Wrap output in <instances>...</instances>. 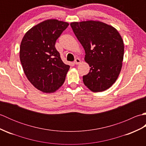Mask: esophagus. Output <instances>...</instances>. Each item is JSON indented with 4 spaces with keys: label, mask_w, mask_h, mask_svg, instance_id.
Wrapping results in <instances>:
<instances>
[{
    "label": "esophagus",
    "mask_w": 146,
    "mask_h": 146,
    "mask_svg": "<svg viewBox=\"0 0 146 146\" xmlns=\"http://www.w3.org/2000/svg\"><path fill=\"white\" fill-rule=\"evenodd\" d=\"M80 63H81V60H80V59H79V58H76L75 60V61H74V64H78Z\"/></svg>",
    "instance_id": "1"
}]
</instances>
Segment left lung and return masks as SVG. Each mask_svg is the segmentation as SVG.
Masks as SVG:
<instances>
[{
    "mask_svg": "<svg viewBox=\"0 0 146 146\" xmlns=\"http://www.w3.org/2000/svg\"><path fill=\"white\" fill-rule=\"evenodd\" d=\"M70 26L85 49V61L90 69L83 76L92 92H100L112 86L122 66L124 44L117 30L99 21L73 22Z\"/></svg>",
    "mask_w": 146,
    "mask_h": 146,
    "instance_id": "obj_1",
    "label": "left lung"
}]
</instances>
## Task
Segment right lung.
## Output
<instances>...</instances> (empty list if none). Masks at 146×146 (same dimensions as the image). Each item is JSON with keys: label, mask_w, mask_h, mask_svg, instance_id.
Returning a JSON list of instances; mask_svg holds the SVG:
<instances>
[{"label": "right lung", "mask_w": 146, "mask_h": 146, "mask_svg": "<svg viewBox=\"0 0 146 146\" xmlns=\"http://www.w3.org/2000/svg\"><path fill=\"white\" fill-rule=\"evenodd\" d=\"M68 26L66 22L46 20L31 28L22 39L19 56L24 72L41 92L53 93L64 83L70 66L61 60L55 43Z\"/></svg>", "instance_id": "1"}]
</instances>
